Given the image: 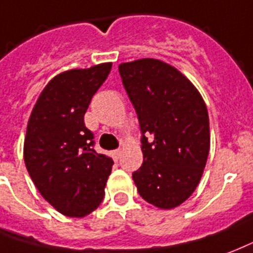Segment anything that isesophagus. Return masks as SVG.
Listing matches in <instances>:
<instances>
[{
    "instance_id": "obj_1",
    "label": "esophagus",
    "mask_w": 253,
    "mask_h": 253,
    "mask_svg": "<svg viewBox=\"0 0 253 253\" xmlns=\"http://www.w3.org/2000/svg\"><path fill=\"white\" fill-rule=\"evenodd\" d=\"M120 156H121V151H120V149H114L113 152H112V158H113L114 160H119Z\"/></svg>"
}]
</instances>
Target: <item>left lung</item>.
Segmentation results:
<instances>
[{
    "label": "left lung",
    "mask_w": 253,
    "mask_h": 253,
    "mask_svg": "<svg viewBox=\"0 0 253 253\" xmlns=\"http://www.w3.org/2000/svg\"><path fill=\"white\" fill-rule=\"evenodd\" d=\"M133 105L143 165L132 174L148 204L172 209L194 193L210 148L209 116L204 99L183 74L156 59L119 66Z\"/></svg>",
    "instance_id": "left-lung-1"
}]
</instances>
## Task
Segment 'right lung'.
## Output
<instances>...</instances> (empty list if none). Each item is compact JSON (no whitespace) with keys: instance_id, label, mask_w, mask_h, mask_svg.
Listing matches in <instances>:
<instances>
[{"instance_id":"add662e5","label":"right lung","mask_w":253,"mask_h":253,"mask_svg":"<svg viewBox=\"0 0 253 253\" xmlns=\"http://www.w3.org/2000/svg\"><path fill=\"white\" fill-rule=\"evenodd\" d=\"M112 63L70 70L44 87L24 141V160L44 200L62 214L84 217L102 202L113 160L94 149L84 117Z\"/></svg>"}]
</instances>
